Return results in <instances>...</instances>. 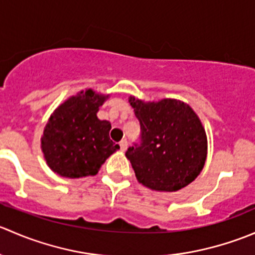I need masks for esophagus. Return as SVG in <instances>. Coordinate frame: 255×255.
<instances>
[{
    "mask_svg": "<svg viewBox=\"0 0 255 255\" xmlns=\"http://www.w3.org/2000/svg\"><path fill=\"white\" fill-rule=\"evenodd\" d=\"M120 146H121V150L122 151H126L127 150V146H128V143H127V140H121L120 142Z\"/></svg>",
    "mask_w": 255,
    "mask_h": 255,
    "instance_id": "esophagus-1",
    "label": "esophagus"
}]
</instances>
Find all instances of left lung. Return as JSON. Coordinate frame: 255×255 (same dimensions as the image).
Returning a JSON list of instances; mask_svg holds the SVG:
<instances>
[{
  "mask_svg": "<svg viewBox=\"0 0 255 255\" xmlns=\"http://www.w3.org/2000/svg\"><path fill=\"white\" fill-rule=\"evenodd\" d=\"M129 104L139 121L140 137L126 156L138 181L166 192L194 181L207 155L206 133L196 113L171 99L145 104L130 96Z\"/></svg>",
  "mask_w": 255,
  "mask_h": 255,
  "instance_id": "8db88e82",
  "label": "left lung"
}]
</instances>
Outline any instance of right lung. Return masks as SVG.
<instances>
[{
	"label": "right lung",
	"instance_id": "1",
	"mask_svg": "<svg viewBox=\"0 0 255 255\" xmlns=\"http://www.w3.org/2000/svg\"><path fill=\"white\" fill-rule=\"evenodd\" d=\"M109 96L81 91L55 110L42 137L49 168L64 177L96 175L107 158L120 149L110 139L111 123L96 113Z\"/></svg>",
	"mask_w": 255,
	"mask_h": 255
}]
</instances>
